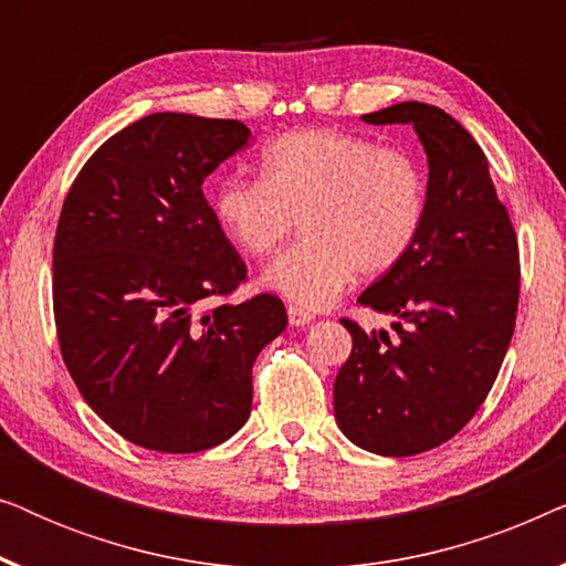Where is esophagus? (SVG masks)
I'll return each mask as SVG.
<instances>
[{
	"mask_svg": "<svg viewBox=\"0 0 566 566\" xmlns=\"http://www.w3.org/2000/svg\"><path fill=\"white\" fill-rule=\"evenodd\" d=\"M312 319H314V316L308 314V312H304V308H301V306H289L291 327H304V324H308Z\"/></svg>",
	"mask_w": 566,
	"mask_h": 566,
	"instance_id": "34e87169",
	"label": "esophagus"
}]
</instances>
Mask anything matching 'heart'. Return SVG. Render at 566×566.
I'll return each mask as SVG.
<instances>
[{
    "label": "heart",
    "instance_id": "heart-1",
    "mask_svg": "<svg viewBox=\"0 0 566 566\" xmlns=\"http://www.w3.org/2000/svg\"><path fill=\"white\" fill-rule=\"evenodd\" d=\"M211 213L250 258L275 252L298 216L304 237L265 270V285L301 308H322L355 273L378 277L407 258L428 213V175L401 146L298 128L265 146L258 180L216 185Z\"/></svg>",
    "mask_w": 566,
    "mask_h": 566
}]
</instances>
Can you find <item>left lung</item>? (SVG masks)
<instances>
[{"mask_svg": "<svg viewBox=\"0 0 566 566\" xmlns=\"http://www.w3.org/2000/svg\"><path fill=\"white\" fill-rule=\"evenodd\" d=\"M363 120L415 126L430 165L420 237L358 296L397 316V335L345 316L353 353L335 378L339 430L370 453L399 459L451 440L484 405L515 329L521 254L484 151L459 120L424 103Z\"/></svg>", "mask_w": 566, "mask_h": 566, "instance_id": "8db88e82", "label": "left lung"}]
</instances>
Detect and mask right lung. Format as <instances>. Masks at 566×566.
<instances>
[{
	"label": "right lung",
	"instance_id": "1",
	"mask_svg": "<svg viewBox=\"0 0 566 566\" xmlns=\"http://www.w3.org/2000/svg\"><path fill=\"white\" fill-rule=\"evenodd\" d=\"M239 120L154 113L80 169L53 239V319L76 389L130 443L198 453L252 409V366L289 324L273 293L216 304L247 265L203 180L247 146Z\"/></svg>",
	"mask_w": 566,
	"mask_h": 566
}]
</instances>
